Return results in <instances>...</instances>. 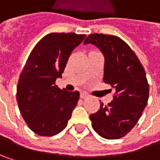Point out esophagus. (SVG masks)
Masks as SVG:
<instances>
[{"mask_svg": "<svg viewBox=\"0 0 160 160\" xmlns=\"http://www.w3.org/2000/svg\"><path fill=\"white\" fill-rule=\"evenodd\" d=\"M88 97V93L87 92H81L80 93V98H86Z\"/></svg>", "mask_w": 160, "mask_h": 160, "instance_id": "obj_1", "label": "esophagus"}]
</instances>
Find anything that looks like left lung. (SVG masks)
Masks as SVG:
<instances>
[{
	"label": "left lung",
	"instance_id": "obj_1",
	"mask_svg": "<svg viewBox=\"0 0 160 160\" xmlns=\"http://www.w3.org/2000/svg\"><path fill=\"white\" fill-rule=\"evenodd\" d=\"M87 43L103 52V80L115 90L111 103H101L100 109L90 115L92 126L103 138L119 139L135 126L147 105L149 85L144 67L132 48L117 36L91 34L84 41Z\"/></svg>",
	"mask_w": 160,
	"mask_h": 160
}]
</instances>
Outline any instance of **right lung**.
<instances>
[{
	"label": "right lung",
	"instance_id": "obj_1",
	"mask_svg": "<svg viewBox=\"0 0 160 160\" xmlns=\"http://www.w3.org/2000/svg\"><path fill=\"white\" fill-rule=\"evenodd\" d=\"M85 34L50 33L31 51L16 87L20 113L28 128L38 135L52 136L63 131L80 98V92L61 90V78L72 51Z\"/></svg>",
	"mask_w": 160,
	"mask_h": 160
}]
</instances>
